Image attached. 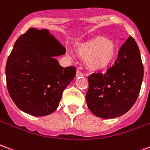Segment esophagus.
Returning a JSON list of instances; mask_svg holds the SVG:
<instances>
[{"label":"esophagus","mask_w":150,"mask_h":150,"mask_svg":"<svg viewBox=\"0 0 150 150\" xmlns=\"http://www.w3.org/2000/svg\"><path fill=\"white\" fill-rule=\"evenodd\" d=\"M83 73L81 72L80 71L77 70L76 71V77H79V76H83Z\"/></svg>","instance_id":"esophagus-1"}]
</instances>
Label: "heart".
Instances as JSON below:
<instances>
[{
	"label": "heart",
	"mask_w": 150,
	"mask_h": 150,
	"mask_svg": "<svg viewBox=\"0 0 150 150\" xmlns=\"http://www.w3.org/2000/svg\"><path fill=\"white\" fill-rule=\"evenodd\" d=\"M76 52L85 61L86 67L93 72L105 71L112 64L117 57V46L105 36H96L80 43Z\"/></svg>",
	"instance_id": "obj_1"
}]
</instances>
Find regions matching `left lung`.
Instances as JSON below:
<instances>
[{
    "instance_id": "8db88e82",
    "label": "left lung",
    "mask_w": 150,
    "mask_h": 150,
    "mask_svg": "<svg viewBox=\"0 0 150 150\" xmlns=\"http://www.w3.org/2000/svg\"><path fill=\"white\" fill-rule=\"evenodd\" d=\"M143 75L139 46L130 36L120 49L115 64L105 74L93 73L88 77L86 100L89 109L103 119L125 114L139 97Z\"/></svg>"
}]
</instances>
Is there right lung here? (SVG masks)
Here are the masks:
<instances>
[{"mask_svg": "<svg viewBox=\"0 0 150 150\" xmlns=\"http://www.w3.org/2000/svg\"><path fill=\"white\" fill-rule=\"evenodd\" d=\"M65 52L48 30L30 28L16 40L5 75L9 95L20 110L43 116L57 109L76 73L75 67L64 68L55 58Z\"/></svg>", "mask_w": 150, "mask_h": 150, "instance_id": "right-lung-1", "label": "right lung"}]
</instances>
